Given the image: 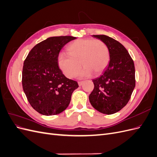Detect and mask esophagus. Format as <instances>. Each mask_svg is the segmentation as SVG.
<instances>
[{
  "instance_id": "34e87169",
  "label": "esophagus",
  "mask_w": 157,
  "mask_h": 157,
  "mask_svg": "<svg viewBox=\"0 0 157 157\" xmlns=\"http://www.w3.org/2000/svg\"><path fill=\"white\" fill-rule=\"evenodd\" d=\"M83 81H78V85H79V86H82V84H83Z\"/></svg>"
}]
</instances>
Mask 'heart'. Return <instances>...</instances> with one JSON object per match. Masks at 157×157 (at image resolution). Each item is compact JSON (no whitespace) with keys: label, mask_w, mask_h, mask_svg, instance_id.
<instances>
[{"label":"heart","mask_w":157,"mask_h":157,"mask_svg":"<svg viewBox=\"0 0 157 157\" xmlns=\"http://www.w3.org/2000/svg\"><path fill=\"white\" fill-rule=\"evenodd\" d=\"M68 54L61 53L58 56L59 69L65 77L73 78L81 67L79 77H89L93 73L101 74L107 66L110 53L103 41L93 39H81L73 42L67 47Z\"/></svg>","instance_id":"1"}]
</instances>
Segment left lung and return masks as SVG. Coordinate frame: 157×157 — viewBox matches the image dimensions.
<instances>
[{
    "instance_id": "obj_1",
    "label": "left lung",
    "mask_w": 157,
    "mask_h": 157,
    "mask_svg": "<svg viewBox=\"0 0 157 157\" xmlns=\"http://www.w3.org/2000/svg\"><path fill=\"white\" fill-rule=\"evenodd\" d=\"M93 36L107 44L110 61L100 77L93 79L94 88L89 100L99 112L111 115L126 106L131 98L136 86L134 63L119 42L105 35Z\"/></svg>"
}]
</instances>
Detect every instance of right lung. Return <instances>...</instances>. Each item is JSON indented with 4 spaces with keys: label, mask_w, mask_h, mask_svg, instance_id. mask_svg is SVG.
Masks as SVG:
<instances>
[{
    "label": "right lung",
    "mask_w": 157,
    "mask_h": 157,
    "mask_svg": "<svg viewBox=\"0 0 157 157\" xmlns=\"http://www.w3.org/2000/svg\"><path fill=\"white\" fill-rule=\"evenodd\" d=\"M76 37L53 36L31 50L23 63L22 86L31 107L42 115H55L65 110L78 84L58 67L60 50Z\"/></svg>",
    "instance_id": "1"
}]
</instances>
